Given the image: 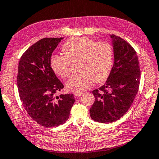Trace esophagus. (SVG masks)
<instances>
[{
  "label": "esophagus",
  "instance_id": "1",
  "mask_svg": "<svg viewBox=\"0 0 159 159\" xmlns=\"http://www.w3.org/2000/svg\"><path fill=\"white\" fill-rule=\"evenodd\" d=\"M84 94L83 92H79V91H75L74 93V95L75 98H80V96H82V95Z\"/></svg>",
  "mask_w": 159,
  "mask_h": 159
}]
</instances>
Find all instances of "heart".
<instances>
[{
  "label": "heart",
  "mask_w": 159,
  "mask_h": 159,
  "mask_svg": "<svg viewBox=\"0 0 159 159\" xmlns=\"http://www.w3.org/2000/svg\"><path fill=\"white\" fill-rule=\"evenodd\" d=\"M64 56L53 55L50 64L52 70L61 78H66L71 72L70 62L79 61L80 73L72 75L66 82L71 91H82L91 85L93 80L102 82L111 71L113 63L112 45L107 41H99L86 37H75L62 47Z\"/></svg>",
  "instance_id": "heart-1"
}]
</instances>
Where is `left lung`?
I'll use <instances>...</instances> for the list:
<instances>
[{
  "instance_id": "left-lung-1",
  "label": "left lung",
  "mask_w": 159,
  "mask_h": 159,
  "mask_svg": "<svg viewBox=\"0 0 159 159\" xmlns=\"http://www.w3.org/2000/svg\"><path fill=\"white\" fill-rule=\"evenodd\" d=\"M114 63L106 83L92 93L95 102L90 109L93 120L111 123L127 112L139 91L140 70L136 50L123 39L110 36Z\"/></svg>"
}]
</instances>
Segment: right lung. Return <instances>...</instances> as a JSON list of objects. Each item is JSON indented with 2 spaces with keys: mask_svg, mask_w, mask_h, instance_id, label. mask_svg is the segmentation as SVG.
I'll use <instances>...</instances> for the list:
<instances>
[{
  "mask_svg": "<svg viewBox=\"0 0 159 159\" xmlns=\"http://www.w3.org/2000/svg\"><path fill=\"white\" fill-rule=\"evenodd\" d=\"M64 38H43L23 54L19 62L17 86L29 116L38 124L55 127L69 118L73 94L55 96L64 88L50 64V58Z\"/></svg>",
  "mask_w": 159,
  "mask_h": 159,
  "instance_id": "obj_1",
  "label": "right lung"
}]
</instances>
